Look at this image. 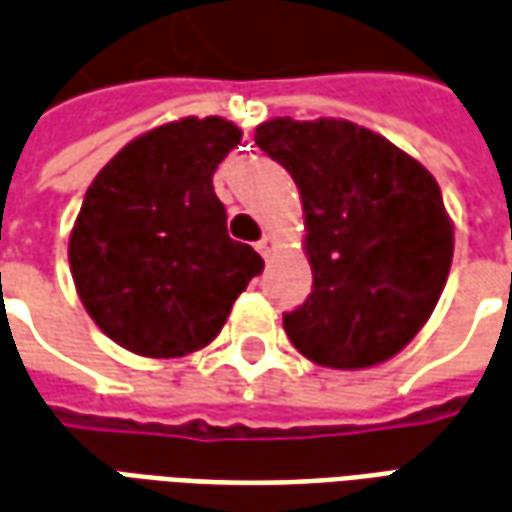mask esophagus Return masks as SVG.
<instances>
[{
    "instance_id": "obj_1",
    "label": "esophagus",
    "mask_w": 512,
    "mask_h": 512,
    "mask_svg": "<svg viewBox=\"0 0 512 512\" xmlns=\"http://www.w3.org/2000/svg\"><path fill=\"white\" fill-rule=\"evenodd\" d=\"M275 248H278V245H275V237H270V234L259 239V245H256V250L262 253L264 259H270V256H273V253H275Z\"/></svg>"
}]
</instances>
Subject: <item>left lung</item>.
<instances>
[{
    "label": "left lung",
    "instance_id": "left-lung-1",
    "mask_svg": "<svg viewBox=\"0 0 512 512\" xmlns=\"http://www.w3.org/2000/svg\"><path fill=\"white\" fill-rule=\"evenodd\" d=\"M253 137L303 204L314 286L284 314L289 342L331 369L394 358L430 320L452 267L455 228L433 173L344 118H270Z\"/></svg>",
    "mask_w": 512,
    "mask_h": 512
}]
</instances>
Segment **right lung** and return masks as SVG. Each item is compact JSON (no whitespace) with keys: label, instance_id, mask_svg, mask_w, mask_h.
Instances as JSON below:
<instances>
[{"label":"right lung","instance_id":"right-lung-1","mask_svg":"<svg viewBox=\"0 0 512 512\" xmlns=\"http://www.w3.org/2000/svg\"><path fill=\"white\" fill-rule=\"evenodd\" d=\"M239 140L237 123L217 115L162 123L126 143L85 192L68 264L85 311L123 350H201L264 270L256 250L228 237L212 184Z\"/></svg>","mask_w":512,"mask_h":512}]
</instances>
